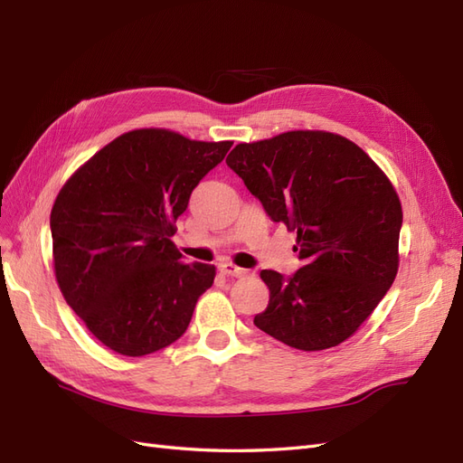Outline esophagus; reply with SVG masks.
<instances>
[{
    "label": "esophagus",
    "mask_w": 463,
    "mask_h": 463,
    "mask_svg": "<svg viewBox=\"0 0 463 463\" xmlns=\"http://www.w3.org/2000/svg\"><path fill=\"white\" fill-rule=\"evenodd\" d=\"M218 269H220V272L222 274H226V276H233V278H243L245 274H247V270H243V269H240V266H235L233 262H220L218 264Z\"/></svg>",
    "instance_id": "34e87169"
}]
</instances>
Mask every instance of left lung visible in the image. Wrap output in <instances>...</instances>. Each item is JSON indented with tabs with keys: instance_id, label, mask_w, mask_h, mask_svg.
Here are the masks:
<instances>
[{
	"instance_id": "obj_1",
	"label": "left lung",
	"mask_w": 463,
	"mask_h": 463,
	"mask_svg": "<svg viewBox=\"0 0 463 463\" xmlns=\"http://www.w3.org/2000/svg\"><path fill=\"white\" fill-rule=\"evenodd\" d=\"M226 164L272 222L298 232L303 260L288 279L260 272L270 299L255 325L301 352L352 338L398 274L402 203L392 181L349 138L311 129L240 143Z\"/></svg>"
}]
</instances>
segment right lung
Wrapping results in <instances>:
<instances>
[{
    "mask_svg": "<svg viewBox=\"0 0 463 463\" xmlns=\"http://www.w3.org/2000/svg\"><path fill=\"white\" fill-rule=\"evenodd\" d=\"M232 141L133 129L98 150L53 201V272L67 305L111 352L143 357L179 340L216 266L181 260L172 235L193 189Z\"/></svg>",
    "mask_w": 463,
    "mask_h": 463,
    "instance_id": "add662e5",
    "label": "right lung"
}]
</instances>
